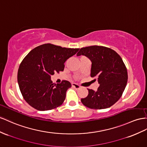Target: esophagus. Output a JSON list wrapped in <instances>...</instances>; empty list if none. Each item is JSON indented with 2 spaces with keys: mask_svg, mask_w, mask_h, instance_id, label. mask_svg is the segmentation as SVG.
Returning <instances> with one entry per match:
<instances>
[{
  "mask_svg": "<svg viewBox=\"0 0 147 147\" xmlns=\"http://www.w3.org/2000/svg\"><path fill=\"white\" fill-rule=\"evenodd\" d=\"M72 87L74 88H75L76 89H80V88H81V86H80V85H79V84H78L72 83Z\"/></svg>",
  "mask_w": 147,
  "mask_h": 147,
  "instance_id": "34e87169",
  "label": "esophagus"
}]
</instances>
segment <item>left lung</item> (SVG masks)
Here are the masks:
<instances>
[{
    "mask_svg": "<svg viewBox=\"0 0 147 147\" xmlns=\"http://www.w3.org/2000/svg\"><path fill=\"white\" fill-rule=\"evenodd\" d=\"M80 55L91 59V77L99 84L97 91L88 89L89 94L81 99L82 103L94 109L110 107L121 97L127 85V70L122 58L109 48L96 45L81 48L77 53Z\"/></svg>",
    "mask_w": 147,
    "mask_h": 147,
    "instance_id": "left-lung-1",
    "label": "left lung"
}]
</instances>
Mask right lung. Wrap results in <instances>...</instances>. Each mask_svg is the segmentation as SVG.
I'll return each mask as SVG.
<instances>
[{
    "mask_svg": "<svg viewBox=\"0 0 147 147\" xmlns=\"http://www.w3.org/2000/svg\"><path fill=\"white\" fill-rule=\"evenodd\" d=\"M79 50L46 43L28 53L19 66L17 81L22 95L30 106L38 111H48L63 103L71 84L66 80L53 83L51 76L63 71L64 63Z\"/></svg>",
    "mask_w": 147,
    "mask_h": 147,
    "instance_id": "obj_1",
    "label": "right lung"
}]
</instances>
